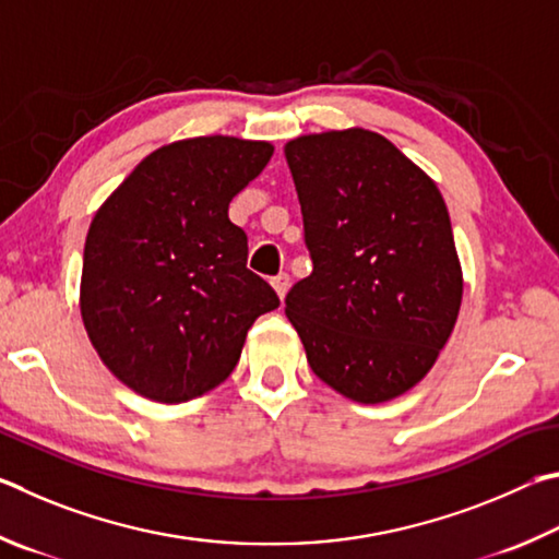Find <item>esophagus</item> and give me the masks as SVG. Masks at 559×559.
<instances>
[{"label":"esophagus","instance_id":"esophagus-1","mask_svg":"<svg viewBox=\"0 0 559 559\" xmlns=\"http://www.w3.org/2000/svg\"><path fill=\"white\" fill-rule=\"evenodd\" d=\"M272 287H274V292H277L280 299H285L287 292H289V274L280 272L277 277H272Z\"/></svg>","mask_w":559,"mask_h":559}]
</instances>
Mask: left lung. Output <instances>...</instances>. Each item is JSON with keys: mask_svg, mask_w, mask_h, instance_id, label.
Returning a JSON list of instances; mask_svg holds the SVG:
<instances>
[{"mask_svg": "<svg viewBox=\"0 0 559 559\" xmlns=\"http://www.w3.org/2000/svg\"><path fill=\"white\" fill-rule=\"evenodd\" d=\"M285 156L314 260L285 314L329 388L360 405L395 400L432 370L462 307L442 193L364 127L295 136Z\"/></svg>", "mask_w": 559, "mask_h": 559, "instance_id": "obj_1", "label": "left lung"}]
</instances>
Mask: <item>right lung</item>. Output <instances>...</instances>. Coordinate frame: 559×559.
<instances>
[{"label": "right lung", "instance_id": "right-lung-1", "mask_svg": "<svg viewBox=\"0 0 559 559\" xmlns=\"http://www.w3.org/2000/svg\"><path fill=\"white\" fill-rule=\"evenodd\" d=\"M274 146L211 134L164 144L107 195L87 228L81 317L107 370L136 395L179 405L238 366L254 319L280 307L245 267L228 205Z\"/></svg>", "mask_w": 559, "mask_h": 559}]
</instances>
